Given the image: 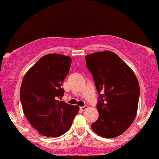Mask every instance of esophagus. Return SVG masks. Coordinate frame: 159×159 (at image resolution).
I'll return each mask as SVG.
<instances>
[{
    "instance_id": "34e87169",
    "label": "esophagus",
    "mask_w": 159,
    "mask_h": 159,
    "mask_svg": "<svg viewBox=\"0 0 159 159\" xmlns=\"http://www.w3.org/2000/svg\"><path fill=\"white\" fill-rule=\"evenodd\" d=\"M87 108H88V106H87V105H85V106L80 107V110H81V111H84L85 110H87Z\"/></svg>"
}]
</instances>
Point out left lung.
Returning <instances> with one entry per match:
<instances>
[{"mask_svg":"<svg viewBox=\"0 0 159 159\" xmlns=\"http://www.w3.org/2000/svg\"><path fill=\"white\" fill-rule=\"evenodd\" d=\"M85 59L99 94L96 106L99 116L91 128L102 138L119 136L136 116L140 96L138 78L132 69L110 51L88 54Z\"/></svg>","mask_w":159,"mask_h":159,"instance_id":"8db88e82","label":"left lung"}]
</instances>
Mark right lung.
Wrapping results in <instances>:
<instances>
[{"mask_svg": "<svg viewBox=\"0 0 159 159\" xmlns=\"http://www.w3.org/2000/svg\"><path fill=\"white\" fill-rule=\"evenodd\" d=\"M68 56L50 54L41 58L24 76L20 100L24 114L36 130L46 137H59L69 130L79 107L60 101L62 84L70 69Z\"/></svg>", "mask_w": 159, "mask_h": 159, "instance_id": "add662e5", "label": "right lung"}]
</instances>
